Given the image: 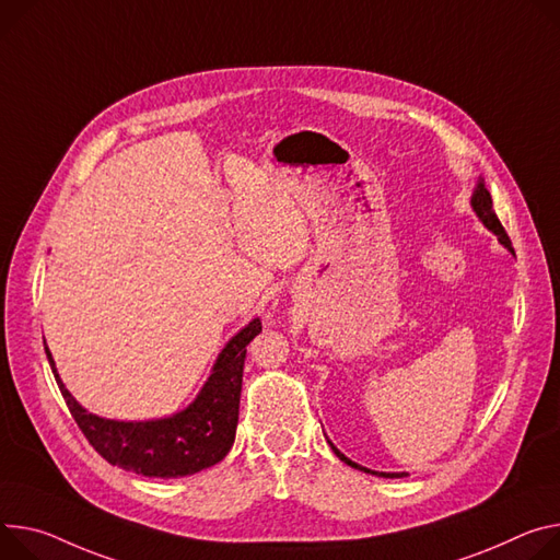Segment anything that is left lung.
Wrapping results in <instances>:
<instances>
[{
	"label": "left lung",
	"mask_w": 560,
	"mask_h": 560,
	"mask_svg": "<svg viewBox=\"0 0 560 560\" xmlns=\"http://www.w3.org/2000/svg\"><path fill=\"white\" fill-rule=\"evenodd\" d=\"M471 210L476 212V217L482 221V225L489 230V232H493L495 236H498V241L510 249V252H514V247H512V241H510V236H506V232H504V228L500 225V221H498V217H495V212H493V202H491V194H489V189H487V185H485V178H478V185L474 187V194H471ZM328 440V438H326ZM328 444H330V448L335 451V455L339 457L341 463H346L348 467H352V469H360V471H364V474H373V476H380V478H406L409 474L406 471H373V469H369V467H362V465H358V463H352L350 457H346L330 440H328Z\"/></svg>",
	"instance_id": "obj_1"
}]
</instances>
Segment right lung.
<instances>
[{"label":"right lung","mask_w":560,"mask_h":560,"mask_svg":"<svg viewBox=\"0 0 560 560\" xmlns=\"http://www.w3.org/2000/svg\"><path fill=\"white\" fill-rule=\"evenodd\" d=\"M259 332L261 319L254 317L223 346L208 382L183 411L140 422L89 413L65 386L46 343L44 350L73 420L109 465L147 478H183L214 467L230 453L238 424L245 352Z\"/></svg>","instance_id":"right-lung-1"}]
</instances>
